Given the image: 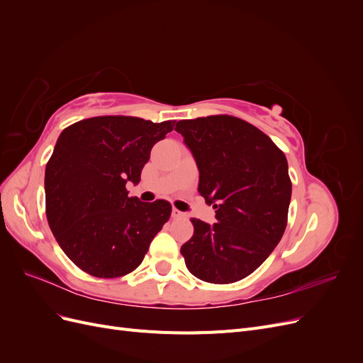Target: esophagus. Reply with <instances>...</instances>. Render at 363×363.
Masks as SVG:
<instances>
[{
    "label": "esophagus",
    "instance_id": "1",
    "mask_svg": "<svg viewBox=\"0 0 363 363\" xmlns=\"http://www.w3.org/2000/svg\"><path fill=\"white\" fill-rule=\"evenodd\" d=\"M171 215H172V218H184L186 216L184 212H180L179 208H175V207L172 208V213Z\"/></svg>",
    "mask_w": 363,
    "mask_h": 363
}]
</instances>
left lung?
Returning a JSON list of instances; mask_svg holds the SVG:
<instances>
[{"label":"left lung","instance_id":"8db88e82","mask_svg":"<svg viewBox=\"0 0 363 363\" xmlns=\"http://www.w3.org/2000/svg\"><path fill=\"white\" fill-rule=\"evenodd\" d=\"M200 171L199 192L215 208V224L192 218L194 236L182 245L186 267L208 283H233L256 271L280 242L292 183L288 160L245 121L215 115L179 121Z\"/></svg>","mask_w":363,"mask_h":363}]
</instances>
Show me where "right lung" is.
I'll use <instances>...</instances> for the list:
<instances>
[{"mask_svg":"<svg viewBox=\"0 0 363 363\" xmlns=\"http://www.w3.org/2000/svg\"><path fill=\"white\" fill-rule=\"evenodd\" d=\"M174 121L95 116L65 128L45 168L47 218L60 248L94 277L113 279L136 269L151 240L171 216L164 200L128 196L151 148Z\"/></svg>","mask_w":363,"mask_h":363,"instance_id":"right-lung-1","label":"right lung"}]
</instances>
